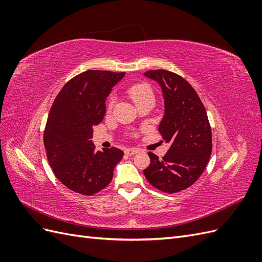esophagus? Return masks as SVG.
Returning <instances> with one entry per match:
<instances>
[{"label":"esophagus","mask_w":262,"mask_h":262,"mask_svg":"<svg viewBox=\"0 0 262 262\" xmlns=\"http://www.w3.org/2000/svg\"><path fill=\"white\" fill-rule=\"evenodd\" d=\"M138 152H139V149H137V148H125V150H124V154H125V155H129V156H131V155L137 154Z\"/></svg>","instance_id":"obj_1"}]
</instances>
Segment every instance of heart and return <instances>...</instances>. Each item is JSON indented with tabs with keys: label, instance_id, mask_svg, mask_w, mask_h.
Here are the masks:
<instances>
[{
	"label": "heart",
	"instance_id": "heart-1",
	"mask_svg": "<svg viewBox=\"0 0 262 262\" xmlns=\"http://www.w3.org/2000/svg\"><path fill=\"white\" fill-rule=\"evenodd\" d=\"M128 95L138 107L143 105L146 101H154L155 99L152 87H150L147 83H137V84L131 85L128 89ZM114 101H115L114 97L109 98L108 104H107V108L109 110L113 108Z\"/></svg>",
	"mask_w": 262,
	"mask_h": 262
}]
</instances>
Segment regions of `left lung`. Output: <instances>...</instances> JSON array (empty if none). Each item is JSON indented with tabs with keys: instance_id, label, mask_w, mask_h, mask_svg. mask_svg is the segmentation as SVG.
Returning a JSON list of instances; mask_svg holds the SVG:
<instances>
[{
	"instance_id": "1",
	"label": "left lung",
	"mask_w": 262,
	"mask_h": 262,
	"mask_svg": "<svg viewBox=\"0 0 262 262\" xmlns=\"http://www.w3.org/2000/svg\"><path fill=\"white\" fill-rule=\"evenodd\" d=\"M161 85L165 115L158 126L170 147L162 160L148 152L150 164L143 170L150 185L166 193L192 186L202 175L212 153L211 125L200 97L180 75L166 70L144 73Z\"/></svg>"
}]
</instances>
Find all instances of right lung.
<instances>
[{
  "label": "right lung",
  "instance_id": "1",
  "mask_svg": "<svg viewBox=\"0 0 262 262\" xmlns=\"http://www.w3.org/2000/svg\"><path fill=\"white\" fill-rule=\"evenodd\" d=\"M124 72L89 70L74 76L55 97L47 119L43 144L54 176L76 193L93 195L113 179L123 152L95 149L93 128L106 113V99Z\"/></svg>",
  "mask_w": 262,
  "mask_h": 262
}]
</instances>
